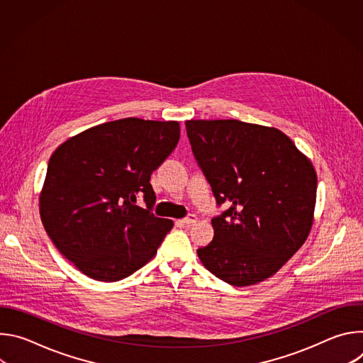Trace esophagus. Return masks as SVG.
Masks as SVG:
<instances>
[{
    "label": "esophagus",
    "instance_id": "1",
    "mask_svg": "<svg viewBox=\"0 0 363 363\" xmlns=\"http://www.w3.org/2000/svg\"><path fill=\"white\" fill-rule=\"evenodd\" d=\"M182 223H184L185 225H192V224L196 223V216L189 214V216H186V217L182 220Z\"/></svg>",
    "mask_w": 363,
    "mask_h": 363
}]
</instances>
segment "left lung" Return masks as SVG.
Segmentation results:
<instances>
[{"instance_id":"left-lung-1","label":"left lung","mask_w":363,"mask_h":363,"mask_svg":"<svg viewBox=\"0 0 363 363\" xmlns=\"http://www.w3.org/2000/svg\"><path fill=\"white\" fill-rule=\"evenodd\" d=\"M194 157L217 203L214 240L196 250L206 270L244 287L276 274L313 225L318 177L312 162L276 128L186 121Z\"/></svg>"}]
</instances>
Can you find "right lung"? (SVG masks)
<instances>
[{
  "instance_id": "add662e5",
  "label": "right lung",
  "mask_w": 363,
  "mask_h": 363,
  "mask_svg": "<svg viewBox=\"0 0 363 363\" xmlns=\"http://www.w3.org/2000/svg\"><path fill=\"white\" fill-rule=\"evenodd\" d=\"M175 121L126 118L93 126L51 155L40 217L57 250L83 274L118 281L157 254L172 220L155 217L150 175L179 140ZM144 195L147 208L135 206Z\"/></svg>"
}]
</instances>
